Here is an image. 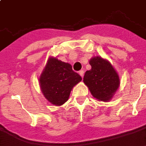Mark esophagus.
<instances>
[{"mask_svg":"<svg viewBox=\"0 0 146 146\" xmlns=\"http://www.w3.org/2000/svg\"><path fill=\"white\" fill-rule=\"evenodd\" d=\"M84 70H80L79 72V74L81 76V77L83 78V76H84Z\"/></svg>","mask_w":146,"mask_h":146,"instance_id":"1","label":"esophagus"}]
</instances>
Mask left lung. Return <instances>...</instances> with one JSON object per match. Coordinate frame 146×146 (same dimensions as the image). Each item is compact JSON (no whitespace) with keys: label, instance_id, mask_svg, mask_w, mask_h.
Listing matches in <instances>:
<instances>
[{"label":"left lung","instance_id":"1","mask_svg":"<svg viewBox=\"0 0 146 146\" xmlns=\"http://www.w3.org/2000/svg\"><path fill=\"white\" fill-rule=\"evenodd\" d=\"M92 70L86 71L84 83L93 97L99 101H110L119 86V78L109 61L96 56L89 62Z\"/></svg>","mask_w":146,"mask_h":146}]
</instances>
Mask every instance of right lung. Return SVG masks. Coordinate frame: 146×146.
Listing matches in <instances>:
<instances>
[{
  "mask_svg": "<svg viewBox=\"0 0 146 146\" xmlns=\"http://www.w3.org/2000/svg\"><path fill=\"white\" fill-rule=\"evenodd\" d=\"M81 80V76L73 71L70 64L51 57L39 81L46 99L52 105L59 106L69 99L73 88Z\"/></svg>",
  "mask_w": 146,
  "mask_h": 146,
  "instance_id": "obj_1",
  "label": "right lung"
}]
</instances>
